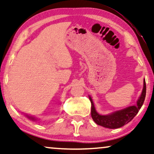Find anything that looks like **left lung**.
Segmentation results:
<instances>
[{
    "label": "left lung",
    "mask_w": 154,
    "mask_h": 154,
    "mask_svg": "<svg viewBox=\"0 0 154 154\" xmlns=\"http://www.w3.org/2000/svg\"><path fill=\"white\" fill-rule=\"evenodd\" d=\"M146 96V83L144 79L143 89L136 106H128L126 109L113 112L109 115H100L96 111L93 100L89 96V100L91 102V116L94 122L98 125L109 128H118L127 125L138 113L139 110L143 106Z\"/></svg>",
    "instance_id": "obj_1"
}]
</instances>
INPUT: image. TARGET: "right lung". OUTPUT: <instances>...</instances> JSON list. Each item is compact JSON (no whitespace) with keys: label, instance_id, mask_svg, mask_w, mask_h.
Segmentation results:
<instances>
[{"label":"right lung","instance_id":"right-lung-1","mask_svg":"<svg viewBox=\"0 0 154 154\" xmlns=\"http://www.w3.org/2000/svg\"><path fill=\"white\" fill-rule=\"evenodd\" d=\"M26 116H27V118H28L29 120H33V121H36V120H37V119H36V118H34V117H32V116H27V115H26Z\"/></svg>","mask_w":154,"mask_h":154}]
</instances>
